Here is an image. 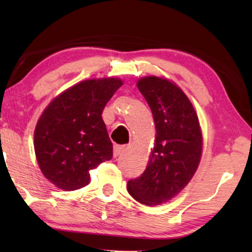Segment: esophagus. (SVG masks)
Wrapping results in <instances>:
<instances>
[{
	"instance_id": "34e87169",
	"label": "esophagus",
	"mask_w": 252,
	"mask_h": 252,
	"mask_svg": "<svg viewBox=\"0 0 252 252\" xmlns=\"http://www.w3.org/2000/svg\"><path fill=\"white\" fill-rule=\"evenodd\" d=\"M124 151H125V147L115 146V148H113V156L118 157L119 155H122L124 153Z\"/></svg>"
}]
</instances>
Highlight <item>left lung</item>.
I'll return each mask as SVG.
<instances>
[{"mask_svg": "<svg viewBox=\"0 0 252 252\" xmlns=\"http://www.w3.org/2000/svg\"><path fill=\"white\" fill-rule=\"evenodd\" d=\"M136 86L153 112L156 135L146 171L129 180L127 189L144 205H160L175 197L197 171L202 128L190 99L174 81L147 75Z\"/></svg>", "mask_w": 252, "mask_h": 252, "instance_id": "left-lung-1", "label": "left lung"}]
</instances>
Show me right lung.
Listing matches in <instances>:
<instances>
[{
	"label": "right lung",
	"instance_id": "right-lung-1",
	"mask_svg": "<svg viewBox=\"0 0 252 252\" xmlns=\"http://www.w3.org/2000/svg\"><path fill=\"white\" fill-rule=\"evenodd\" d=\"M119 78L87 79L53 98L37 120L34 151L42 174L70 191L87 186L89 171L112 158L102 112L123 86Z\"/></svg>",
	"mask_w": 252,
	"mask_h": 252
}]
</instances>
